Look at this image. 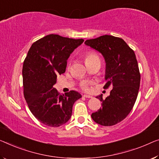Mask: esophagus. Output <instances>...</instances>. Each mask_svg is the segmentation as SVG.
Listing matches in <instances>:
<instances>
[{
	"instance_id": "1",
	"label": "esophagus",
	"mask_w": 159,
	"mask_h": 159,
	"mask_svg": "<svg viewBox=\"0 0 159 159\" xmlns=\"http://www.w3.org/2000/svg\"><path fill=\"white\" fill-rule=\"evenodd\" d=\"M84 97H85V98H92L91 96H90V95H87V94H84V96H83Z\"/></svg>"
}]
</instances>
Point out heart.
<instances>
[{"label":"heart","mask_w":159,"mask_h":159,"mask_svg":"<svg viewBox=\"0 0 159 159\" xmlns=\"http://www.w3.org/2000/svg\"><path fill=\"white\" fill-rule=\"evenodd\" d=\"M94 58H98V57L96 55V54H95L94 53H92V52H89V53H86V61H88V60H89V59H92ZM82 88L84 89H87V85L86 84H83Z\"/></svg>","instance_id":"1"}]
</instances>
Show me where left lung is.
<instances>
[{
  "instance_id": "1",
  "label": "left lung",
  "mask_w": 159,
  "mask_h": 159,
  "mask_svg": "<svg viewBox=\"0 0 159 159\" xmlns=\"http://www.w3.org/2000/svg\"><path fill=\"white\" fill-rule=\"evenodd\" d=\"M85 44L103 56L106 81L103 88L113 86L106 99L102 94L96 96L102 107L92 113L91 118L101 125H113L129 115L138 96L141 75L136 55L124 40L113 35L87 40Z\"/></svg>"
}]
</instances>
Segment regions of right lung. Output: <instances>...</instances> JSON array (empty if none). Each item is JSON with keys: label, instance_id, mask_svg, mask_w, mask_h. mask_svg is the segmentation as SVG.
<instances>
[{"label": "right lung", "instance_id": "right-lung-1", "mask_svg": "<svg viewBox=\"0 0 159 159\" xmlns=\"http://www.w3.org/2000/svg\"><path fill=\"white\" fill-rule=\"evenodd\" d=\"M84 39L50 34L32 44L23 66V93L33 115L45 125L58 127L68 121L79 92L65 95L53 88L57 75L65 72L67 60Z\"/></svg>", "mask_w": 159, "mask_h": 159}]
</instances>
